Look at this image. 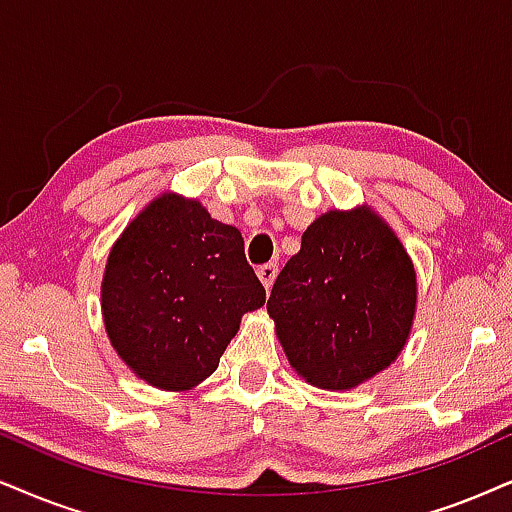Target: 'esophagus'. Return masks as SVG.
Returning a JSON list of instances; mask_svg holds the SVG:
<instances>
[{"mask_svg":"<svg viewBox=\"0 0 512 512\" xmlns=\"http://www.w3.org/2000/svg\"><path fill=\"white\" fill-rule=\"evenodd\" d=\"M276 274H278V264H274V262H269V264H262V267H257V276H260V281H262V286L264 288H271L274 286V281H276Z\"/></svg>","mask_w":512,"mask_h":512,"instance_id":"obj_1","label":"esophagus"}]
</instances>
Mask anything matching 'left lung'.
<instances>
[{"mask_svg": "<svg viewBox=\"0 0 512 512\" xmlns=\"http://www.w3.org/2000/svg\"><path fill=\"white\" fill-rule=\"evenodd\" d=\"M267 312L290 366L321 390H352L392 364L416 314V271L371 208L331 210L302 234Z\"/></svg>", "mask_w": 512, "mask_h": 512, "instance_id": "obj_1", "label": "left lung"}]
</instances>
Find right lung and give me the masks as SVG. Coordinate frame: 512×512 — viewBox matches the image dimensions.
<instances>
[{
	"label": "right lung",
	"instance_id": "right-lung-1",
	"mask_svg": "<svg viewBox=\"0 0 512 512\" xmlns=\"http://www.w3.org/2000/svg\"><path fill=\"white\" fill-rule=\"evenodd\" d=\"M267 300L243 236L198 200L163 193L129 222L101 283L106 333L120 359L167 392L217 371L241 316Z\"/></svg>",
	"mask_w": 512,
	"mask_h": 512
}]
</instances>
